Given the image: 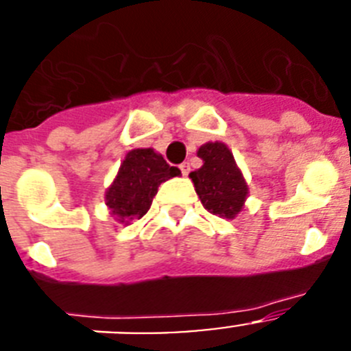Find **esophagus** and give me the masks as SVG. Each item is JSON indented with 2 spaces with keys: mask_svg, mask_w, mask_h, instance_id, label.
Returning a JSON list of instances; mask_svg holds the SVG:
<instances>
[{
  "mask_svg": "<svg viewBox=\"0 0 351 351\" xmlns=\"http://www.w3.org/2000/svg\"><path fill=\"white\" fill-rule=\"evenodd\" d=\"M179 169H181L182 176H188V173H190V163H188V161H184V163H181V165H179Z\"/></svg>",
  "mask_w": 351,
  "mask_h": 351,
  "instance_id": "esophagus-1",
  "label": "esophagus"
}]
</instances>
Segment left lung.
<instances>
[{"label":"left lung","mask_w":351,"mask_h":351,"mask_svg":"<svg viewBox=\"0 0 351 351\" xmlns=\"http://www.w3.org/2000/svg\"><path fill=\"white\" fill-rule=\"evenodd\" d=\"M204 165L190 173L198 198L209 213L221 218H235L243 210L247 184L223 142H207L197 151Z\"/></svg>","instance_id":"obj_1"}]
</instances>
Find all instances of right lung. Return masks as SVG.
<instances>
[{
  "label": "right lung",
  "instance_id": "obj_1",
  "mask_svg": "<svg viewBox=\"0 0 351 351\" xmlns=\"http://www.w3.org/2000/svg\"><path fill=\"white\" fill-rule=\"evenodd\" d=\"M154 149H133L125 156L116 179L105 193L110 214L119 223L130 225L141 219L153 204L158 186L179 176Z\"/></svg>",
  "mask_w": 351,
  "mask_h": 351
}]
</instances>
